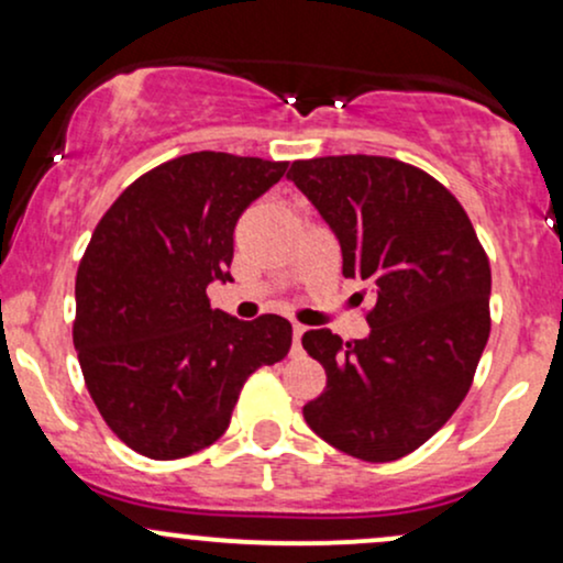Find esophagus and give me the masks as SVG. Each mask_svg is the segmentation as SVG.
I'll use <instances>...</instances> for the list:
<instances>
[{"instance_id": "obj_1", "label": "esophagus", "mask_w": 563, "mask_h": 563, "mask_svg": "<svg viewBox=\"0 0 563 563\" xmlns=\"http://www.w3.org/2000/svg\"><path fill=\"white\" fill-rule=\"evenodd\" d=\"M303 331H307V328L299 325V322H294V346H296V349H301V335H303Z\"/></svg>"}]
</instances>
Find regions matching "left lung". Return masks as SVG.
I'll return each mask as SVG.
<instances>
[{"instance_id":"obj_1","label":"left lung","mask_w":563,"mask_h":563,"mask_svg":"<svg viewBox=\"0 0 563 563\" xmlns=\"http://www.w3.org/2000/svg\"><path fill=\"white\" fill-rule=\"evenodd\" d=\"M288 179L339 238L344 277L376 296L365 339L303 333L328 376L303 421L346 455L397 461L434 437L471 389L489 339V260L448 187L397 158L294 161Z\"/></svg>"}]
</instances>
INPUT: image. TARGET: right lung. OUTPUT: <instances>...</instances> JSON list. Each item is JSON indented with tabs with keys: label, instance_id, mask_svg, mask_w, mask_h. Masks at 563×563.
I'll return each instance as SVG.
<instances>
[{
	"label": "right lung",
	"instance_id": "1",
	"mask_svg": "<svg viewBox=\"0 0 563 563\" xmlns=\"http://www.w3.org/2000/svg\"><path fill=\"white\" fill-rule=\"evenodd\" d=\"M286 169L187 153L134 179L97 222L76 273L74 346L100 416L140 455L214 444L245 378L288 354L286 318L243 322L206 296L232 280L238 219Z\"/></svg>",
	"mask_w": 563,
	"mask_h": 563
}]
</instances>
